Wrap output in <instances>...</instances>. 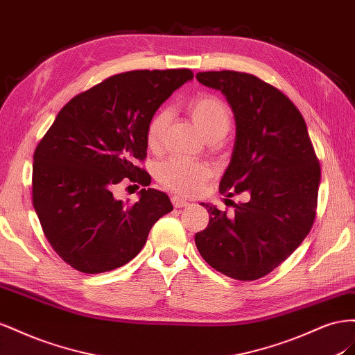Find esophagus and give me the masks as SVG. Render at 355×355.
Here are the masks:
<instances>
[{
  "label": "esophagus",
  "instance_id": "34e87169",
  "mask_svg": "<svg viewBox=\"0 0 355 355\" xmlns=\"http://www.w3.org/2000/svg\"><path fill=\"white\" fill-rule=\"evenodd\" d=\"M172 204H174L175 208H183V207H189L190 202H187L186 199H181L178 196H174L172 198Z\"/></svg>",
  "mask_w": 355,
  "mask_h": 355
}]
</instances>
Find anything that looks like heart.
I'll list each match as a JSON object with an SVG mask.
<instances>
[{
  "mask_svg": "<svg viewBox=\"0 0 355 355\" xmlns=\"http://www.w3.org/2000/svg\"><path fill=\"white\" fill-rule=\"evenodd\" d=\"M187 113L204 137L214 144L225 138L232 128L230 108L225 101L216 95L202 94L193 96L187 103ZM168 119V111L162 110L148 121L146 139L151 150H157L162 146ZM209 174L211 172L207 165L181 157L166 159L156 168L159 183L180 195L196 193L209 178Z\"/></svg>",
  "mask_w": 355,
  "mask_h": 355,
  "instance_id": "obj_1",
  "label": "heart"
}]
</instances>
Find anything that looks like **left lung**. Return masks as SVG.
I'll use <instances>...</instances> for the list:
<instances>
[{"mask_svg": "<svg viewBox=\"0 0 355 355\" xmlns=\"http://www.w3.org/2000/svg\"><path fill=\"white\" fill-rule=\"evenodd\" d=\"M196 78L221 90L235 114L234 153L220 191L247 196L244 204L234 205V216L202 204L209 223L196 234V247L223 275L254 281L278 268L309 234L320 162L305 119L281 90L238 71H207Z\"/></svg>", "mask_w": 355, "mask_h": 355, "instance_id": "obj_1", "label": "left lung"}]
</instances>
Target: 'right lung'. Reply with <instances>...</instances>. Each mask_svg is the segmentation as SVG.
Returning <instances> with one entry per match:
<instances>
[{"mask_svg":"<svg viewBox=\"0 0 355 355\" xmlns=\"http://www.w3.org/2000/svg\"><path fill=\"white\" fill-rule=\"evenodd\" d=\"M191 78L187 68L108 77L71 99L38 143L33 204L50 245L69 266L103 273L126 265L172 211L164 191L143 189L130 205L114 199L113 187L123 178L150 184L137 165L147 156L148 121Z\"/></svg>","mask_w":355,"mask_h":355,"instance_id":"right-lung-1","label":"right lung"}]
</instances>
